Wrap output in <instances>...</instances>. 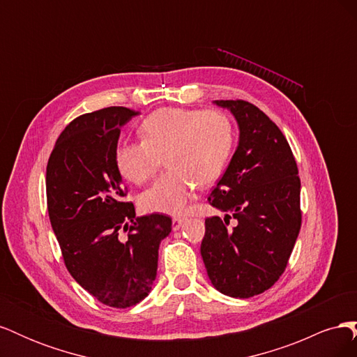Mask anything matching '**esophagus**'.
Masks as SVG:
<instances>
[{
  "label": "esophagus",
  "instance_id": "34e87169",
  "mask_svg": "<svg viewBox=\"0 0 357 357\" xmlns=\"http://www.w3.org/2000/svg\"><path fill=\"white\" fill-rule=\"evenodd\" d=\"M183 223H185V219H183V218H174V219H172V231H178L181 228Z\"/></svg>",
  "mask_w": 357,
  "mask_h": 357
}]
</instances>
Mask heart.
Returning <instances> with one entry per match:
<instances>
[{"label":"heart","mask_w":357,"mask_h":357,"mask_svg":"<svg viewBox=\"0 0 357 357\" xmlns=\"http://www.w3.org/2000/svg\"><path fill=\"white\" fill-rule=\"evenodd\" d=\"M139 135L143 142L117 146L114 162L126 180L142 185L164 158L168 169L139 197L149 213H185L197 186L220 177L234 146L231 119L219 110L165 107L144 119Z\"/></svg>","instance_id":"b5f03b06"}]
</instances>
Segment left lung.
I'll list each match as a JSON object with an SVG mask.
<instances>
[{
  "instance_id": "8db88e82",
  "label": "left lung",
  "mask_w": 357,
  "mask_h": 357,
  "mask_svg": "<svg viewBox=\"0 0 357 357\" xmlns=\"http://www.w3.org/2000/svg\"><path fill=\"white\" fill-rule=\"evenodd\" d=\"M213 104L231 112L240 137L208 197L225 218L205 219L201 256L211 284L244 299L268 290L284 271L301 229V180L287 139L264 112L240 100Z\"/></svg>"
}]
</instances>
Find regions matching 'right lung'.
Listing matches in <instances>:
<instances>
[{"mask_svg": "<svg viewBox=\"0 0 357 357\" xmlns=\"http://www.w3.org/2000/svg\"><path fill=\"white\" fill-rule=\"evenodd\" d=\"M139 113L109 107L79 116L63 129L46 171L47 210L73 278L102 304L128 308L152 290L160 241L171 219L135 218L114 153L121 128ZM130 229L128 238L118 236Z\"/></svg>", "mask_w": 357, "mask_h": 357, "instance_id": "1", "label": "right lung"}]
</instances>
